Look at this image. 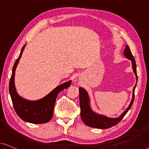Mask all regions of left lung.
<instances>
[{
	"instance_id": "8db88e82",
	"label": "left lung",
	"mask_w": 149,
	"mask_h": 149,
	"mask_svg": "<svg viewBox=\"0 0 149 149\" xmlns=\"http://www.w3.org/2000/svg\"><path fill=\"white\" fill-rule=\"evenodd\" d=\"M124 55L126 57V58L130 59L132 62V70L134 72L135 76L136 77L137 80V74H136V65L135 59L132 55L131 52L129 47L126 45V47L124 50ZM137 82V81H136ZM136 86H134L132 90V100L130 102L129 106L126 108L124 112H123L120 116L117 118H109L102 114H99L97 113L94 112L92 110L90 106V99L89 97L88 92H86L85 89L83 88H79V104H80V109H81V118L82 120L86 125H87L90 127L100 128V129H106V128H109L113 126L116 125V124L121 121V120L123 118V117L125 116L128 111L132 107L133 102L134 99V90Z\"/></svg>"
}]
</instances>
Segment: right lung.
<instances>
[{
    "label": "right lung",
    "mask_w": 149,
    "mask_h": 149,
    "mask_svg": "<svg viewBox=\"0 0 149 149\" xmlns=\"http://www.w3.org/2000/svg\"><path fill=\"white\" fill-rule=\"evenodd\" d=\"M26 45L22 48L19 57L13 65L12 75L9 82V93L15 110L23 120L33 124L46 123L52 118L53 109L57 95L61 91L70 87L72 81L61 84L53 90L49 94L38 100H28L20 96L15 86V75L17 66L21 59Z\"/></svg>",
    "instance_id": "right-lung-1"
}]
</instances>
